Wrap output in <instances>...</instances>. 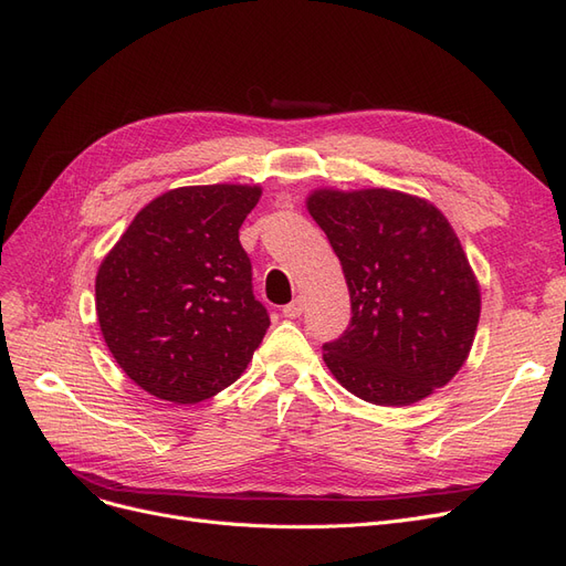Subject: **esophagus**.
<instances>
[{
    "mask_svg": "<svg viewBox=\"0 0 566 566\" xmlns=\"http://www.w3.org/2000/svg\"><path fill=\"white\" fill-rule=\"evenodd\" d=\"M301 312H303V298L298 296V298L291 301L289 305H284L282 315H284V317H289V319H296V317H301Z\"/></svg>",
    "mask_w": 566,
    "mask_h": 566,
    "instance_id": "obj_1",
    "label": "esophagus"
}]
</instances>
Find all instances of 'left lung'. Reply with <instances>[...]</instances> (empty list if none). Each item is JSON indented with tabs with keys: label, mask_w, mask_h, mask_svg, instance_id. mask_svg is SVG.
<instances>
[{
	"label": "left lung",
	"mask_w": 566,
	"mask_h": 566,
	"mask_svg": "<svg viewBox=\"0 0 566 566\" xmlns=\"http://www.w3.org/2000/svg\"><path fill=\"white\" fill-rule=\"evenodd\" d=\"M305 207L343 265L352 301L345 336L324 364L375 406H412L469 359L480 284L454 228L433 202L394 188H315Z\"/></svg>",
	"instance_id": "obj_1"
}]
</instances>
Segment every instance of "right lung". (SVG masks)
<instances>
[{
    "instance_id": "add662e5",
    "label": "right lung",
    "mask_w": 566,
    "mask_h": 566,
    "mask_svg": "<svg viewBox=\"0 0 566 566\" xmlns=\"http://www.w3.org/2000/svg\"><path fill=\"white\" fill-rule=\"evenodd\" d=\"M259 184L179 186L144 205L102 259L95 312L128 378L156 399L200 403L247 370L270 326L251 294L240 226Z\"/></svg>"
}]
</instances>
